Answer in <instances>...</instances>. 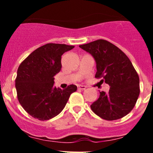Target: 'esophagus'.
<instances>
[{"label":"esophagus","instance_id":"esophagus-1","mask_svg":"<svg viewBox=\"0 0 153 153\" xmlns=\"http://www.w3.org/2000/svg\"><path fill=\"white\" fill-rule=\"evenodd\" d=\"M86 88H87V86H83V85H79V86H78V89H79V90H86Z\"/></svg>","mask_w":153,"mask_h":153}]
</instances>
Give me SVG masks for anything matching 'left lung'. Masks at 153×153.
Here are the masks:
<instances>
[{"mask_svg": "<svg viewBox=\"0 0 153 153\" xmlns=\"http://www.w3.org/2000/svg\"><path fill=\"white\" fill-rule=\"evenodd\" d=\"M93 56L97 63L96 78L109 85V93L100 97L90 107L106 120L123 118L131 112L140 95V78L130 60L120 48L105 40L79 46Z\"/></svg>", "mask_w": 153, "mask_h": 153, "instance_id": "8db88e82", "label": "left lung"}]
</instances>
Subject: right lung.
<instances>
[{
	"mask_svg": "<svg viewBox=\"0 0 153 153\" xmlns=\"http://www.w3.org/2000/svg\"><path fill=\"white\" fill-rule=\"evenodd\" d=\"M74 46L47 44L35 50L21 63L15 86L17 99L24 110L39 120L57 116L65 107L75 85L61 90L53 85L54 76L61 70V56Z\"/></svg>",
	"mask_w": 153,
	"mask_h": 153,
	"instance_id": "obj_1",
	"label": "right lung"
}]
</instances>
